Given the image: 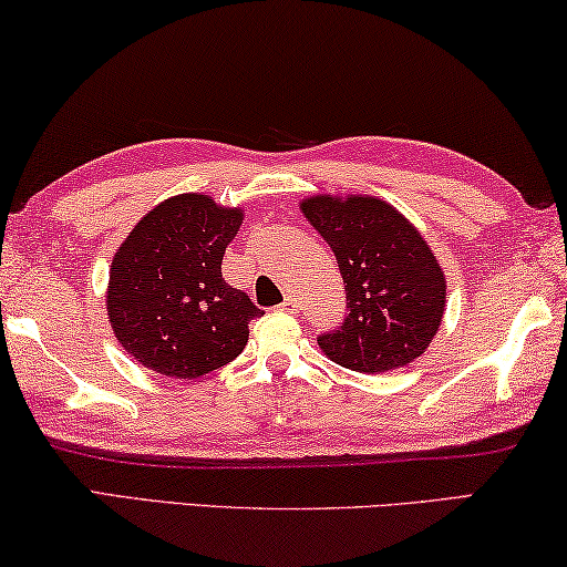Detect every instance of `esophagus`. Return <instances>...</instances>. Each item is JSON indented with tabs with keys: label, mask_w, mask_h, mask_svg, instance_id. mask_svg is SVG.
I'll use <instances>...</instances> for the list:
<instances>
[{
	"label": "esophagus",
	"mask_w": 567,
	"mask_h": 567,
	"mask_svg": "<svg viewBox=\"0 0 567 567\" xmlns=\"http://www.w3.org/2000/svg\"><path fill=\"white\" fill-rule=\"evenodd\" d=\"M298 308H300L298 298H295V295H287L285 302L280 305V312H287V316H292V312H298Z\"/></svg>",
	"instance_id": "1"
}]
</instances>
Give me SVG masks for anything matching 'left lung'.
I'll return each instance as SVG.
<instances>
[{"label": "left lung", "instance_id": "obj_1", "mask_svg": "<svg viewBox=\"0 0 567 567\" xmlns=\"http://www.w3.org/2000/svg\"><path fill=\"white\" fill-rule=\"evenodd\" d=\"M338 259L343 326L318 338L332 363L385 373L426 353L446 310V275L421 231L379 196L316 194L300 202Z\"/></svg>", "mask_w": 567, "mask_h": 567}]
</instances>
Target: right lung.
<instances>
[{
	"mask_svg": "<svg viewBox=\"0 0 567 567\" xmlns=\"http://www.w3.org/2000/svg\"><path fill=\"white\" fill-rule=\"evenodd\" d=\"M241 219V206L217 204L209 194L168 196L115 249L107 320L143 368L192 381L245 350L249 320L262 312L221 277V257Z\"/></svg>",
	"mask_w": 567,
	"mask_h": 567,
	"instance_id": "right-lung-1",
	"label": "right lung"
}]
</instances>
